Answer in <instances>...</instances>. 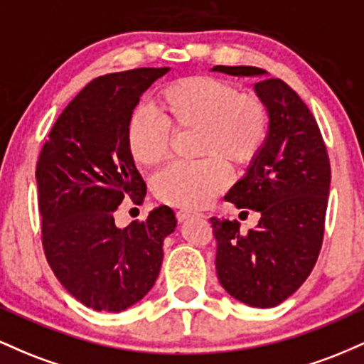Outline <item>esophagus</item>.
<instances>
[{
	"mask_svg": "<svg viewBox=\"0 0 364 364\" xmlns=\"http://www.w3.org/2000/svg\"><path fill=\"white\" fill-rule=\"evenodd\" d=\"M195 215H200L198 212H193V210H178L176 212V217L179 223H185L186 219H190V217H195Z\"/></svg>",
	"mask_w": 364,
	"mask_h": 364,
	"instance_id": "34e87169",
	"label": "esophagus"
}]
</instances>
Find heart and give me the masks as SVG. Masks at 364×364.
<instances>
[{
	"label": "heart",
	"mask_w": 364,
	"mask_h": 364,
	"mask_svg": "<svg viewBox=\"0 0 364 364\" xmlns=\"http://www.w3.org/2000/svg\"><path fill=\"white\" fill-rule=\"evenodd\" d=\"M162 117L150 107H136L128 118L127 144L133 161L144 168L168 156L171 124L198 128L196 162H174L154 178L159 200L169 205L203 207L229 185V168L248 164L269 136V111L258 95L240 92L217 77L181 78L159 94Z\"/></svg>",
	"instance_id": "1"
}]
</instances>
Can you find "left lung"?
<instances>
[{
	"label": "left lung",
	"mask_w": 364,
	"mask_h": 364,
	"mask_svg": "<svg viewBox=\"0 0 364 364\" xmlns=\"http://www.w3.org/2000/svg\"><path fill=\"white\" fill-rule=\"evenodd\" d=\"M212 72L257 77L255 92L269 111V136L228 195L237 208L260 212L241 235L237 220L212 217L219 282L232 298L272 308L306 281L323 241L330 162L318 124L298 94L257 66H214Z\"/></svg>",
	"instance_id": "8db88e82"
}]
</instances>
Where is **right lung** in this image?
<instances>
[{"mask_svg": "<svg viewBox=\"0 0 364 364\" xmlns=\"http://www.w3.org/2000/svg\"><path fill=\"white\" fill-rule=\"evenodd\" d=\"M169 68H136L94 78L78 92L41 150L36 168L43 248L66 291L95 311L119 313L152 289L164 237L178 220L169 207L119 229L114 210L147 186L127 144L141 94Z\"/></svg>", "mask_w": 364, "mask_h": 364, "instance_id": "right-lung-1", "label": "right lung"}]
</instances>
